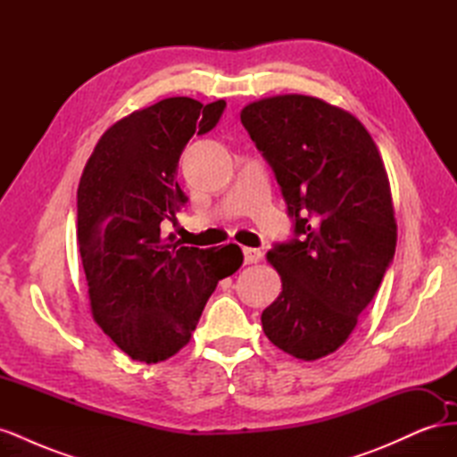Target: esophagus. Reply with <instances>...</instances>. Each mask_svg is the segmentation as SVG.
Returning <instances> with one entry per match:
<instances>
[{
    "mask_svg": "<svg viewBox=\"0 0 457 457\" xmlns=\"http://www.w3.org/2000/svg\"><path fill=\"white\" fill-rule=\"evenodd\" d=\"M242 252H244V262H245V265H253V262L261 261V257H262V252L257 250V247H244Z\"/></svg>",
    "mask_w": 457,
    "mask_h": 457,
    "instance_id": "obj_1",
    "label": "esophagus"
}]
</instances>
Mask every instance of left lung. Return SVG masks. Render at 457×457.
<instances>
[{"instance_id":"1","label":"left lung","mask_w":457,"mask_h":457,"mask_svg":"<svg viewBox=\"0 0 457 457\" xmlns=\"http://www.w3.org/2000/svg\"><path fill=\"white\" fill-rule=\"evenodd\" d=\"M240 120L294 219V238L267 253L282 292L262 311V331L284 353L316 361L349 339L395 257L389 179L362 123L316 96H269Z\"/></svg>"}]
</instances>
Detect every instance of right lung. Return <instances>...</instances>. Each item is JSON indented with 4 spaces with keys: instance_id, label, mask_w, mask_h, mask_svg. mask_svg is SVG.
Here are the masks:
<instances>
[{
    "instance_id": "right-lung-1",
    "label": "right lung",
    "mask_w": 457,
    "mask_h": 457,
    "mask_svg": "<svg viewBox=\"0 0 457 457\" xmlns=\"http://www.w3.org/2000/svg\"><path fill=\"white\" fill-rule=\"evenodd\" d=\"M227 103L171 96L121 118L96 143L78 187V244L95 322L133 361H168L190 341L238 245H181L165 220L187 204L177 165L190 137L212 131Z\"/></svg>"
}]
</instances>
